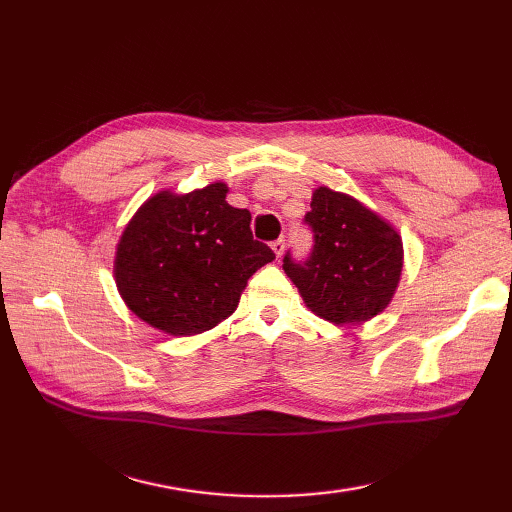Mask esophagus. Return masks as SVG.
<instances>
[{"instance_id": "obj_1", "label": "esophagus", "mask_w": 512, "mask_h": 512, "mask_svg": "<svg viewBox=\"0 0 512 512\" xmlns=\"http://www.w3.org/2000/svg\"><path fill=\"white\" fill-rule=\"evenodd\" d=\"M270 246H273L275 255H277V257H281V255H284V250H286V239H284V237H279V239H275V242L270 244Z\"/></svg>"}]
</instances>
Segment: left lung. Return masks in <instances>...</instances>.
Returning a JSON list of instances; mask_svg holds the SVG:
<instances>
[{"label":"left lung","instance_id":"1","mask_svg":"<svg viewBox=\"0 0 512 512\" xmlns=\"http://www.w3.org/2000/svg\"><path fill=\"white\" fill-rule=\"evenodd\" d=\"M306 222L314 233L308 262L284 257V270L317 317L334 325L365 323L383 312L402 275V239L385 217L330 187L312 193Z\"/></svg>","mask_w":512,"mask_h":512}]
</instances>
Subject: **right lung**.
Instances as JSON below:
<instances>
[{"mask_svg": "<svg viewBox=\"0 0 512 512\" xmlns=\"http://www.w3.org/2000/svg\"><path fill=\"white\" fill-rule=\"evenodd\" d=\"M224 182L162 189L140 204L116 244L118 295L140 321L193 336L231 317L248 279L275 253L250 233V213L226 202Z\"/></svg>", "mask_w": 512, "mask_h": 512, "instance_id": "add662e5", "label": "right lung"}]
</instances>
